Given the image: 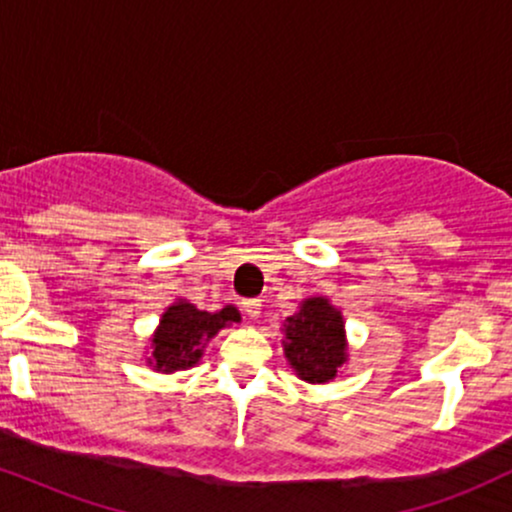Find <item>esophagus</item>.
<instances>
[{
  "label": "esophagus",
  "instance_id": "esophagus-1",
  "mask_svg": "<svg viewBox=\"0 0 512 512\" xmlns=\"http://www.w3.org/2000/svg\"><path fill=\"white\" fill-rule=\"evenodd\" d=\"M243 310H245V315L255 320V317H260V313H262V301L260 298H248V301H243Z\"/></svg>",
  "mask_w": 512,
  "mask_h": 512
}]
</instances>
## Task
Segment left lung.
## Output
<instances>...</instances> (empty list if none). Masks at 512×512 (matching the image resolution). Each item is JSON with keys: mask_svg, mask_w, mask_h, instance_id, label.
Segmentation results:
<instances>
[{"mask_svg": "<svg viewBox=\"0 0 512 512\" xmlns=\"http://www.w3.org/2000/svg\"><path fill=\"white\" fill-rule=\"evenodd\" d=\"M286 358L308 383H327L346 361L344 320L327 298H308L286 317Z\"/></svg>", "mask_w": 512, "mask_h": 512, "instance_id": "left-lung-1", "label": "left lung"}]
</instances>
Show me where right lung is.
Here are the masks:
<instances>
[{
    "label": "right lung",
    "instance_id": "add662e5",
    "mask_svg": "<svg viewBox=\"0 0 512 512\" xmlns=\"http://www.w3.org/2000/svg\"><path fill=\"white\" fill-rule=\"evenodd\" d=\"M238 320L240 313L233 305H226L219 313H207L192 303L178 301L170 305L161 317V327L154 334V354H151L149 363H154V368L163 370V373L195 366L202 356L204 342H209L228 322Z\"/></svg>",
    "mask_w": 512,
    "mask_h": 512
}]
</instances>
